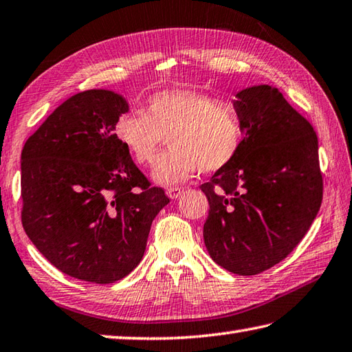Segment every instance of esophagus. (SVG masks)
<instances>
[{"label": "esophagus", "mask_w": 352, "mask_h": 352, "mask_svg": "<svg viewBox=\"0 0 352 352\" xmlns=\"http://www.w3.org/2000/svg\"><path fill=\"white\" fill-rule=\"evenodd\" d=\"M184 188H177V187H171V188H168L167 190V196L170 197V199H177L179 196H181L182 193H184Z\"/></svg>", "instance_id": "1"}]
</instances>
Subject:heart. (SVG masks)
Here are the masks:
<instances>
[{
	"mask_svg": "<svg viewBox=\"0 0 352 352\" xmlns=\"http://www.w3.org/2000/svg\"><path fill=\"white\" fill-rule=\"evenodd\" d=\"M115 136L138 164L153 161L162 138L168 150L156 159L151 179L162 187L187 181L199 168L221 171L234 161L245 141L237 105L196 89H170L151 95L141 111L116 119Z\"/></svg>",
	"mask_w": 352,
	"mask_h": 352,
	"instance_id": "obj_1",
	"label": "heart"
}]
</instances>
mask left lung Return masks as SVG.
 Masks as SVG:
<instances>
[{
	"mask_svg": "<svg viewBox=\"0 0 352 352\" xmlns=\"http://www.w3.org/2000/svg\"><path fill=\"white\" fill-rule=\"evenodd\" d=\"M233 102L245 141L234 161L201 185L210 204L204 242L222 268L254 276L283 261L319 213V142L276 87H247Z\"/></svg>",
	"mask_w": 352,
	"mask_h": 352,
	"instance_id": "8db88e82",
	"label": "left lung"
}]
</instances>
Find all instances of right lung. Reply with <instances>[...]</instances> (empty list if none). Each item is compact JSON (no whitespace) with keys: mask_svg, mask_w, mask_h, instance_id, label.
Instances as JSON below:
<instances>
[{"mask_svg":"<svg viewBox=\"0 0 352 352\" xmlns=\"http://www.w3.org/2000/svg\"><path fill=\"white\" fill-rule=\"evenodd\" d=\"M129 102L111 90L69 98L24 144L23 227L64 274L113 283L130 274L170 199L150 187L115 136Z\"/></svg>","mask_w":352,"mask_h":352,"instance_id":"obj_1","label":"right lung"}]
</instances>
